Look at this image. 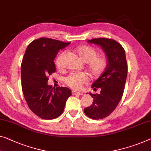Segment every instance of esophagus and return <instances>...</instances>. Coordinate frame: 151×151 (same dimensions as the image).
Returning <instances> with one entry per match:
<instances>
[{"label": "esophagus", "instance_id": "esophagus-1", "mask_svg": "<svg viewBox=\"0 0 151 151\" xmlns=\"http://www.w3.org/2000/svg\"><path fill=\"white\" fill-rule=\"evenodd\" d=\"M71 94L73 95H83V92H77V91H74V90H72L71 91Z\"/></svg>", "mask_w": 151, "mask_h": 151}]
</instances>
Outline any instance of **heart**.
<instances>
[{"mask_svg":"<svg viewBox=\"0 0 151 151\" xmlns=\"http://www.w3.org/2000/svg\"><path fill=\"white\" fill-rule=\"evenodd\" d=\"M80 59L86 63L87 69L94 77L99 76L105 71L107 65V58L105 55H98V51L92 46L83 45L76 49ZM66 52H63L56 59L57 68L62 67V61ZM89 77L86 73H70L64 78V82L71 88L80 90L85 83L88 82Z\"/></svg>","mask_w":151,"mask_h":151,"instance_id":"1","label":"heart"}]
</instances>
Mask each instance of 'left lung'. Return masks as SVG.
Listing matches in <instances>:
<instances>
[{
	"mask_svg": "<svg viewBox=\"0 0 151 151\" xmlns=\"http://www.w3.org/2000/svg\"><path fill=\"white\" fill-rule=\"evenodd\" d=\"M88 42L101 46L108 59L105 71L92 85L94 90H101V93H90L93 103L84 109L88 117L101 119L115 109L124 94L127 73L126 52L123 46L113 39L99 38Z\"/></svg>",
	"mask_w": 151,
	"mask_h": 151,
	"instance_id": "left-lung-1",
	"label": "left lung"
}]
</instances>
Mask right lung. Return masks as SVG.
<instances>
[{
    "label": "right lung",
    "instance_id": "obj_1",
    "mask_svg": "<svg viewBox=\"0 0 151 151\" xmlns=\"http://www.w3.org/2000/svg\"><path fill=\"white\" fill-rule=\"evenodd\" d=\"M71 42L40 38L27 46L21 65L22 87L25 101L32 112L44 119H53L63 112L71 95L66 87L48 86V76L56 71L54 59L58 51Z\"/></svg>",
    "mask_w": 151,
    "mask_h": 151
}]
</instances>
